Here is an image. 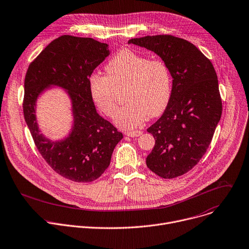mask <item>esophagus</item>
Returning <instances> with one entry per match:
<instances>
[{"label":"esophagus","instance_id":"34e87169","mask_svg":"<svg viewBox=\"0 0 249 249\" xmlns=\"http://www.w3.org/2000/svg\"><path fill=\"white\" fill-rule=\"evenodd\" d=\"M143 134L142 131H126L125 135L129 137H139Z\"/></svg>","mask_w":249,"mask_h":249}]
</instances>
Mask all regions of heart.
<instances>
[{
	"label": "heart",
	"instance_id": "b5f03b06",
	"mask_svg": "<svg viewBox=\"0 0 249 249\" xmlns=\"http://www.w3.org/2000/svg\"><path fill=\"white\" fill-rule=\"evenodd\" d=\"M107 75L93 73L89 78L90 94L108 117L115 114L119 90L125 89L127 103L115 115V123L124 129L140 126L147 118L166 110L172 96V74L162 58H151L129 49L120 51L106 64Z\"/></svg>",
	"mask_w": 249,
	"mask_h": 249
}]
</instances>
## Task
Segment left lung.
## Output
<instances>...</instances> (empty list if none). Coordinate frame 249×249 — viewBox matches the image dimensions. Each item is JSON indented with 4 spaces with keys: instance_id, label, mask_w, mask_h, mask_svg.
Wrapping results in <instances>:
<instances>
[{
    "instance_id": "1",
    "label": "left lung",
    "mask_w": 249,
    "mask_h": 249,
    "mask_svg": "<svg viewBox=\"0 0 249 249\" xmlns=\"http://www.w3.org/2000/svg\"><path fill=\"white\" fill-rule=\"evenodd\" d=\"M128 43L154 52L170 67L172 96L160 119L147 129L156 143L146 164L163 178L182 176L206 154L221 117L214 67L195 44L184 38L147 36Z\"/></svg>"
}]
</instances>
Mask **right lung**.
<instances>
[{"label": "right lung", "instance_id": "right-lung-1", "mask_svg": "<svg viewBox=\"0 0 249 249\" xmlns=\"http://www.w3.org/2000/svg\"><path fill=\"white\" fill-rule=\"evenodd\" d=\"M108 55L107 43L65 35L37 55L26 74L22 108L34 142L50 167L72 182L89 183L98 178L123 138L121 132L98 114L89 90L90 76ZM52 85L65 89L73 105L72 131L60 142L40 134L35 117L38 96Z\"/></svg>", "mask_w": 249, "mask_h": 249}]
</instances>
